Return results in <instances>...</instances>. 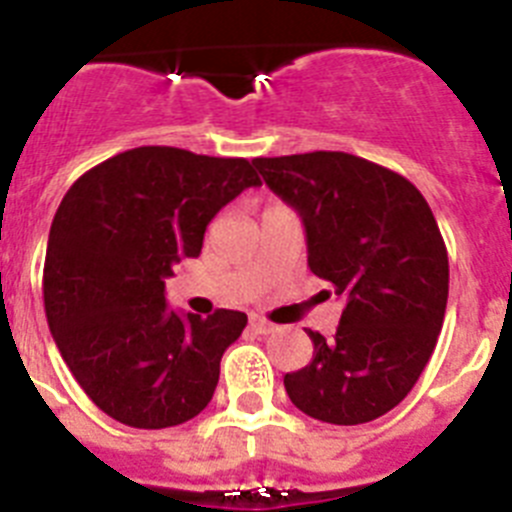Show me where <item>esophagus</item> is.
I'll return each mask as SVG.
<instances>
[{
	"label": "esophagus",
	"instance_id": "obj_1",
	"mask_svg": "<svg viewBox=\"0 0 512 512\" xmlns=\"http://www.w3.org/2000/svg\"><path fill=\"white\" fill-rule=\"evenodd\" d=\"M251 328L256 330V333H261V336H269V333H274L277 330V325L269 323L266 318H259V315H253L251 318Z\"/></svg>",
	"mask_w": 512,
	"mask_h": 512
}]
</instances>
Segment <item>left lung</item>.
I'll list each match as a JSON object with an SVG mask.
<instances>
[{
	"label": "left lung",
	"mask_w": 512,
	"mask_h": 512,
	"mask_svg": "<svg viewBox=\"0 0 512 512\" xmlns=\"http://www.w3.org/2000/svg\"><path fill=\"white\" fill-rule=\"evenodd\" d=\"M300 215L307 266L343 300L336 336L307 330L312 361L284 374L295 408L359 425L405 400L436 348L449 256L423 194L395 171L341 151L253 158Z\"/></svg>",
	"instance_id": "1"
}]
</instances>
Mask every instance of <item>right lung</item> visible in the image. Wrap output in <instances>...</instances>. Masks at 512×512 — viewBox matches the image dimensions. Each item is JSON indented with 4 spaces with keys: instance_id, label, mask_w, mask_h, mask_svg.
<instances>
[{
    "instance_id": "add662e5",
    "label": "right lung",
    "mask_w": 512,
    "mask_h": 512,
    "mask_svg": "<svg viewBox=\"0 0 512 512\" xmlns=\"http://www.w3.org/2000/svg\"><path fill=\"white\" fill-rule=\"evenodd\" d=\"M261 179L246 158L143 146L79 176L53 217L43 269L48 328L102 413L130 428L200 415L246 312L169 310L171 266L200 256L212 217Z\"/></svg>"
}]
</instances>
